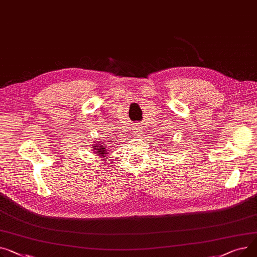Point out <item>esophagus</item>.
Here are the masks:
<instances>
[{
	"label": "esophagus",
	"instance_id": "obj_1",
	"mask_svg": "<svg viewBox=\"0 0 257 257\" xmlns=\"http://www.w3.org/2000/svg\"><path fill=\"white\" fill-rule=\"evenodd\" d=\"M133 134H135L136 136H140L143 134V128L142 127H134L133 128Z\"/></svg>",
	"mask_w": 257,
	"mask_h": 257
}]
</instances>
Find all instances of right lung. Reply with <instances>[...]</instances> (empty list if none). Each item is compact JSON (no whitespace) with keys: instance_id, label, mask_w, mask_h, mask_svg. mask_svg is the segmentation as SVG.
I'll return each instance as SVG.
<instances>
[{"instance_id":"add662e5","label":"right lung","mask_w":257,"mask_h":257,"mask_svg":"<svg viewBox=\"0 0 257 257\" xmlns=\"http://www.w3.org/2000/svg\"><path fill=\"white\" fill-rule=\"evenodd\" d=\"M92 149L95 150L96 154H99L98 156H105V155H107V148L103 146V144L101 145V144L97 143V144H95V146L92 147Z\"/></svg>"}]
</instances>
